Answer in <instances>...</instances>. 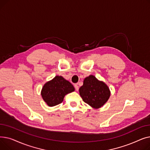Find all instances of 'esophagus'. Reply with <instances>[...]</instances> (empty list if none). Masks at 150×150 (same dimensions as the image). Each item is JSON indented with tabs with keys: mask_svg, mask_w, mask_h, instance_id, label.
Returning <instances> with one entry per match:
<instances>
[{
	"mask_svg": "<svg viewBox=\"0 0 150 150\" xmlns=\"http://www.w3.org/2000/svg\"><path fill=\"white\" fill-rule=\"evenodd\" d=\"M74 86H75V90H76V91H78V89H79V88H78V84H75V85H74Z\"/></svg>",
	"mask_w": 150,
	"mask_h": 150,
	"instance_id": "obj_1",
	"label": "esophagus"
}]
</instances>
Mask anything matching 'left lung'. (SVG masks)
Masks as SVG:
<instances>
[{"label": "left lung", "mask_w": 150, "mask_h": 150, "mask_svg": "<svg viewBox=\"0 0 150 150\" xmlns=\"http://www.w3.org/2000/svg\"><path fill=\"white\" fill-rule=\"evenodd\" d=\"M79 92L83 100L94 109L103 106L111 95L108 86L92 75L85 78Z\"/></svg>", "instance_id": "left-lung-1"}]
</instances>
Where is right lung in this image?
I'll use <instances>...</instances> for the list:
<instances>
[{
    "mask_svg": "<svg viewBox=\"0 0 150 150\" xmlns=\"http://www.w3.org/2000/svg\"><path fill=\"white\" fill-rule=\"evenodd\" d=\"M74 91V86L69 81L57 75L44 85L41 96L47 105L52 107L62 103L66 94Z\"/></svg>",
    "mask_w": 150,
    "mask_h": 150,
    "instance_id": "1",
    "label": "right lung"
}]
</instances>
